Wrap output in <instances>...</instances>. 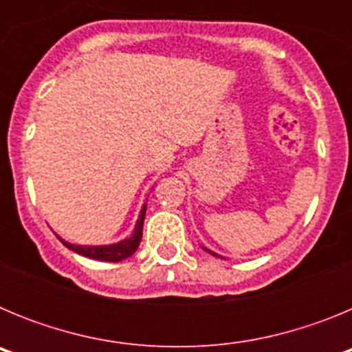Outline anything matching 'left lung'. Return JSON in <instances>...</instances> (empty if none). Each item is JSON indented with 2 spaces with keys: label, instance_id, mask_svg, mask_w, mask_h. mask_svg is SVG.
I'll return each mask as SVG.
<instances>
[{
  "label": "left lung",
  "instance_id": "8db88e82",
  "mask_svg": "<svg viewBox=\"0 0 352 352\" xmlns=\"http://www.w3.org/2000/svg\"><path fill=\"white\" fill-rule=\"evenodd\" d=\"M204 250H206V252H210V254H211V256H217V254H214V252H211V250H208V248H204ZM217 257H220V256H217Z\"/></svg>",
  "mask_w": 352,
  "mask_h": 352
}]
</instances>
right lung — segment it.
I'll list each match as a JSON object with an SVG mask.
<instances>
[{"instance_id": "right-lung-1", "label": "right lung", "mask_w": 352, "mask_h": 352, "mask_svg": "<svg viewBox=\"0 0 352 352\" xmlns=\"http://www.w3.org/2000/svg\"><path fill=\"white\" fill-rule=\"evenodd\" d=\"M144 214H146V204L142 206L141 214H139L138 223H135V229H133L132 236L120 243H114V245H105V247H80V245H72L65 239H61L60 236V241L65 245L67 248L70 250L77 252L80 256L84 257H89V259H98V261H107V263H118V261H123L126 257H130L133 252L138 250L139 243H141V238H142V223H144Z\"/></svg>"}]
</instances>
